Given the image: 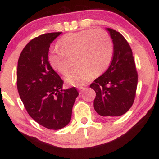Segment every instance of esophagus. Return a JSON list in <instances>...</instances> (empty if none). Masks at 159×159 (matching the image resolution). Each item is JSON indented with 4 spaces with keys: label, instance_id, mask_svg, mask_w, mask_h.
<instances>
[{
    "label": "esophagus",
    "instance_id": "1",
    "mask_svg": "<svg viewBox=\"0 0 159 159\" xmlns=\"http://www.w3.org/2000/svg\"><path fill=\"white\" fill-rule=\"evenodd\" d=\"M78 89H79L80 92L82 93V92H84V90H86V87H80Z\"/></svg>",
    "mask_w": 159,
    "mask_h": 159
}]
</instances>
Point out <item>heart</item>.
Returning <instances> with one entry per match:
<instances>
[{
    "label": "heart",
    "instance_id": "b5f03b06",
    "mask_svg": "<svg viewBox=\"0 0 159 159\" xmlns=\"http://www.w3.org/2000/svg\"><path fill=\"white\" fill-rule=\"evenodd\" d=\"M62 50L50 51L48 59L53 69L64 74L69 68L68 57L75 54L77 66L65 75V81L71 85L81 87L93 77L100 75L110 66L114 47L110 36L103 30H84L70 33L59 41Z\"/></svg>",
    "mask_w": 159,
    "mask_h": 159
}]
</instances>
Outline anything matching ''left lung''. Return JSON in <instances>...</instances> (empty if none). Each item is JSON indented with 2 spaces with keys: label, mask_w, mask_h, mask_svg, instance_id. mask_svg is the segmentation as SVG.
Returning a JSON list of instances; mask_svg holds the SVG:
<instances>
[{
  "label": "left lung",
  "mask_w": 159,
  "mask_h": 159,
  "mask_svg": "<svg viewBox=\"0 0 159 159\" xmlns=\"http://www.w3.org/2000/svg\"><path fill=\"white\" fill-rule=\"evenodd\" d=\"M114 44L110 66L90 87L96 92L94 109L100 116L114 118L127 112L134 102L138 85L132 51L119 32L107 28Z\"/></svg>",
  "instance_id": "obj_1"
}]
</instances>
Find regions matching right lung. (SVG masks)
<instances>
[{"label": "right lung", "instance_id": "obj_1", "mask_svg": "<svg viewBox=\"0 0 159 159\" xmlns=\"http://www.w3.org/2000/svg\"><path fill=\"white\" fill-rule=\"evenodd\" d=\"M60 34L48 33L30 40L17 68V88L25 109L36 123L53 130L68 125L78 96L75 87L63 90V81L49 64V48Z\"/></svg>", "mask_w": 159, "mask_h": 159}]
</instances>
